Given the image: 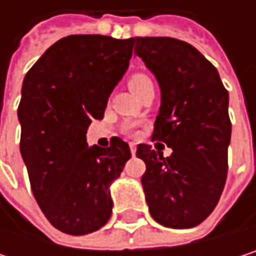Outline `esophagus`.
I'll list each match as a JSON object with an SVG mask.
<instances>
[{"label":"esophagus","mask_w":256,"mask_h":256,"mask_svg":"<svg viewBox=\"0 0 256 256\" xmlns=\"http://www.w3.org/2000/svg\"><path fill=\"white\" fill-rule=\"evenodd\" d=\"M130 152H132V156L136 154V145L134 144H130Z\"/></svg>","instance_id":"obj_1"}]
</instances>
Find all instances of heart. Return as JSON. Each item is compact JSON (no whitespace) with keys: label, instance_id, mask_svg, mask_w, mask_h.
Segmentation results:
<instances>
[{"label":"heart","instance_id":"1","mask_svg":"<svg viewBox=\"0 0 256 256\" xmlns=\"http://www.w3.org/2000/svg\"><path fill=\"white\" fill-rule=\"evenodd\" d=\"M151 80L150 77H146V76H144V74H136V76H133V77L128 80V87L132 88V92L134 93L140 86H144V84H146V82H150Z\"/></svg>","mask_w":256,"mask_h":256}]
</instances>
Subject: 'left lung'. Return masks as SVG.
<instances>
[{
	"label": "left lung",
	"instance_id": "obj_1",
	"mask_svg": "<svg viewBox=\"0 0 256 256\" xmlns=\"http://www.w3.org/2000/svg\"><path fill=\"white\" fill-rule=\"evenodd\" d=\"M134 56L154 74L160 108L152 140L174 152L140 144L142 188L151 216L169 228H191L215 209L227 179L231 139L228 92L216 68L191 44L169 36L132 38Z\"/></svg>",
	"mask_w": 256,
	"mask_h": 256
}]
</instances>
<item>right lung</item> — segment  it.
I'll use <instances>...</instances> for the list:
<instances>
[{"label": "right lung", "instance_id": "add662e5", "mask_svg": "<svg viewBox=\"0 0 256 256\" xmlns=\"http://www.w3.org/2000/svg\"><path fill=\"white\" fill-rule=\"evenodd\" d=\"M132 47V38L70 35L48 47L24 80L20 154L38 206L62 232L88 234L111 216L110 186L132 157L130 148L120 138L106 148L88 146L86 133L104 118Z\"/></svg>", "mask_w": 256, "mask_h": 256}]
</instances>
